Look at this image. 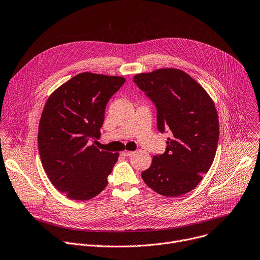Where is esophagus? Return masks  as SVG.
<instances>
[{
  "instance_id": "34e87169",
  "label": "esophagus",
  "mask_w": 260,
  "mask_h": 260,
  "mask_svg": "<svg viewBox=\"0 0 260 260\" xmlns=\"http://www.w3.org/2000/svg\"><path fill=\"white\" fill-rule=\"evenodd\" d=\"M122 154H123L124 156H131V155L134 154V152H132V151H124Z\"/></svg>"
}]
</instances>
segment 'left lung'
Returning a JSON list of instances; mask_svg holds the SVG:
<instances>
[{
    "label": "left lung",
    "mask_w": 260,
    "mask_h": 260,
    "mask_svg": "<svg viewBox=\"0 0 260 260\" xmlns=\"http://www.w3.org/2000/svg\"><path fill=\"white\" fill-rule=\"evenodd\" d=\"M134 82L154 102L158 130L172 132L166 152L155 155L142 173L144 181L165 197L187 193L202 180L215 156L219 128L212 99L178 69L136 74Z\"/></svg>",
    "instance_id": "1"
}]
</instances>
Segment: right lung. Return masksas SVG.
Wrapping results in <instances>:
<instances>
[{"mask_svg": "<svg viewBox=\"0 0 260 260\" xmlns=\"http://www.w3.org/2000/svg\"><path fill=\"white\" fill-rule=\"evenodd\" d=\"M125 78L80 73L47 100L38 125V150L52 184L72 200L86 201L108 184L118 153L99 150L98 138L109 99Z\"/></svg>", "mask_w": 260, "mask_h": 260, "instance_id": "right-lung-1", "label": "right lung"}]
</instances>
